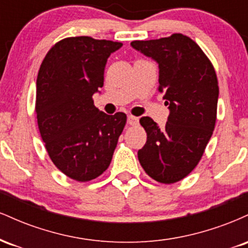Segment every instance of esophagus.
<instances>
[{
	"instance_id": "34e87169",
	"label": "esophagus",
	"mask_w": 248,
	"mask_h": 248,
	"mask_svg": "<svg viewBox=\"0 0 248 248\" xmlns=\"http://www.w3.org/2000/svg\"><path fill=\"white\" fill-rule=\"evenodd\" d=\"M127 122H128V124H130V126H138L139 118H136V116H133V115H128Z\"/></svg>"
}]
</instances>
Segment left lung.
<instances>
[{"label": "left lung", "instance_id": "8db88e82", "mask_svg": "<svg viewBox=\"0 0 248 248\" xmlns=\"http://www.w3.org/2000/svg\"><path fill=\"white\" fill-rule=\"evenodd\" d=\"M130 45L158 62V91L169 106L164 127L140 119L147 142L138 152L142 168L155 181L172 184L195 169L211 139L217 119L218 79L212 62L182 33Z\"/></svg>", "mask_w": 248, "mask_h": 248}]
</instances>
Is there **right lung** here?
<instances>
[{
	"instance_id": "1",
	"label": "right lung",
	"mask_w": 248,
	"mask_h": 248,
	"mask_svg": "<svg viewBox=\"0 0 248 248\" xmlns=\"http://www.w3.org/2000/svg\"><path fill=\"white\" fill-rule=\"evenodd\" d=\"M122 43L88 36L57 42L37 76L38 129L51 161L67 177L92 181L109 167L127 115H107L93 102L108 57Z\"/></svg>"
}]
</instances>
